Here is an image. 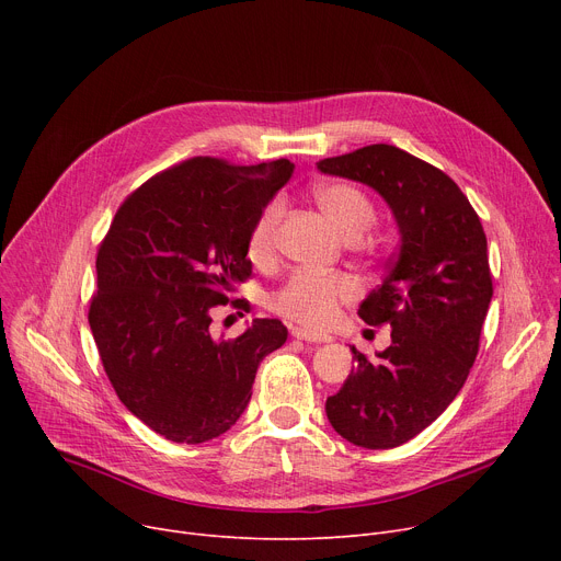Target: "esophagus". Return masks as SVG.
Instances as JSON below:
<instances>
[{
  "label": "esophagus",
  "instance_id": "esophagus-1",
  "mask_svg": "<svg viewBox=\"0 0 561 561\" xmlns=\"http://www.w3.org/2000/svg\"><path fill=\"white\" fill-rule=\"evenodd\" d=\"M290 336L298 339V341H307V343H330L332 341V336H328V334H313V332H307V330H300V328H293Z\"/></svg>",
  "mask_w": 561,
  "mask_h": 561
}]
</instances>
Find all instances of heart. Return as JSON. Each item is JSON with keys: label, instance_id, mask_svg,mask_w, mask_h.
<instances>
[{"label": "heart", "instance_id": "obj_1", "mask_svg": "<svg viewBox=\"0 0 561 561\" xmlns=\"http://www.w3.org/2000/svg\"><path fill=\"white\" fill-rule=\"evenodd\" d=\"M318 204L336 229L357 241L375 222V206L368 195L345 182L320 186L316 193ZM284 216V202L279 197L263 206V211L252 225L248 239V254L254 263L273 259L277 227ZM357 296V282L343 273H320V271H296L282 288L275 293L273 309L290 322H298L309 330H322L332 325L343 302Z\"/></svg>", "mask_w": 561, "mask_h": 561}]
</instances>
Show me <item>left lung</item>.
Wrapping results in <instances>:
<instances>
[{
  "label": "left lung",
  "mask_w": 561,
  "mask_h": 561,
  "mask_svg": "<svg viewBox=\"0 0 561 561\" xmlns=\"http://www.w3.org/2000/svg\"><path fill=\"white\" fill-rule=\"evenodd\" d=\"M318 170L375 188L400 229L389 273L359 307L368 325H391V345L325 402L350 444L387 450L432 425L461 391L480 350L491 305L486 236L468 197L446 172L396 145H366L318 161Z\"/></svg>",
  "instance_id": "obj_1"
}]
</instances>
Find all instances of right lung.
Listing matches in <instances>:
<instances>
[{
    "label": "right lung",
    "instance_id": "1",
    "mask_svg": "<svg viewBox=\"0 0 561 561\" xmlns=\"http://www.w3.org/2000/svg\"><path fill=\"white\" fill-rule=\"evenodd\" d=\"M293 168L188 159L136 188L100 245L88 322L102 366L131 414L174 444L239 421L259 364L288 336L282 320L254 318L239 339H214L211 309L252 275V225Z\"/></svg>",
    "mask_w": 561,
    "mask_h": 561
}]
</instances>
